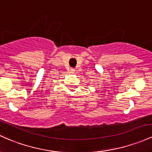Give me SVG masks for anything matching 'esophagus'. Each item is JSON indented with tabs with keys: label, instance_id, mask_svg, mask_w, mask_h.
I'll return each instance as SVG.
<instances>
[{
	"label": "esophagus",
	"instance_id": "esophagus-1",
	"mask_svg": "<svg viewBox=\"0 0 152 152\" xmlns=\"http://www.w3.org/2000/svg\"><path fill=\"white\" fill-rule=\"evenodd\" d=\"M73 72H75L74 68H71V69H70V73H73Z\"/></svg>",
	"mask_w": 152,
	"mask_h": 152
}]
</instances>
